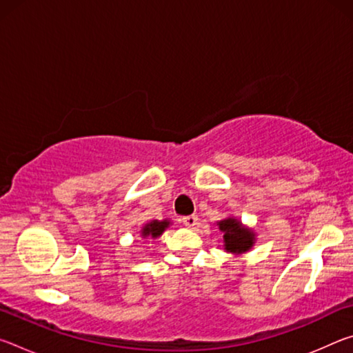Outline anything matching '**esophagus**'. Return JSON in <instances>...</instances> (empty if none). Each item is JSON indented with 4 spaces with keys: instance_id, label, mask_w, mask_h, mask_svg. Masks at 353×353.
<instances>
[{
    "instance_id": "1",
    "label": "esophagus",
    "mask_w": 353,
    "mask_h": 353,
    "mask_svg": "<svg viewBox=\"0 0 353 353\" xmlns=\"http://www.w3.org/2000/svg\"><path fill=\"white\" fill-rule=\"evenodd\" d=\"M182 223L187 227H194L198 224V216H196V214H188V216L182 218Z\"/></svg>"
}]
</instances>
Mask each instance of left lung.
Instances as JSON below:
<instances>
[{
    "label": "left lung",
    "mask_w": 353,
    "mask_h": 353,
    "mask_svg": "<svg viewBox=\"0 0 353 353\" xmlns=\"http://www.w3.org/2000/svg\"><path fill=\"white\" fill-rule=\"evenodd\" d=\"M219 232H223L224 250L234 255L246 254L255 244V232L244 225L235 216H227L216 223Z\"/></svg>",
    "instance_id": "left-lung-1"
}]
</instances>
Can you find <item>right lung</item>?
Here are the masks:
<instances>
[{
	"mask_svg": "<svg viewBox=\"0 0 353 353\" xmlns=\"http://www.w3.org/2000/svg\"><path fill=\"white\" fill-rule=\"evenodd\" d=\"M170 225H171L170 219H162V221L152 219V221H149V223H146L145 225L141 227V230H140L141 238H151V240H155V238H159L160 235H162Z\"/></svg>",
	"mask_w": 353,
	"mask_h": 353,
	"instance_id": "right-lung-1",
	"label": "right lung"
}]
</instances>
